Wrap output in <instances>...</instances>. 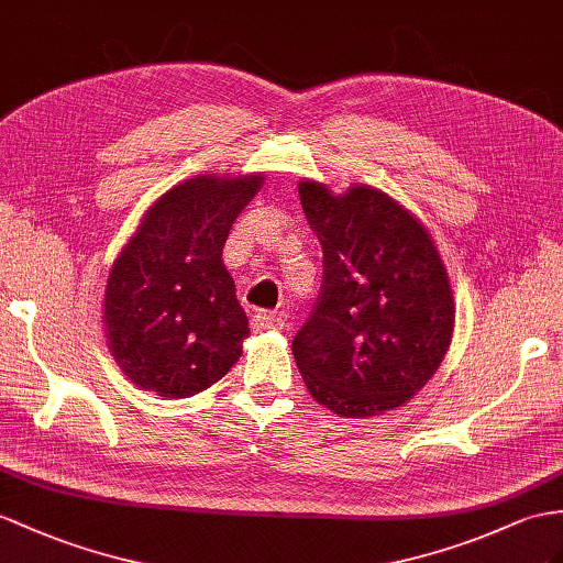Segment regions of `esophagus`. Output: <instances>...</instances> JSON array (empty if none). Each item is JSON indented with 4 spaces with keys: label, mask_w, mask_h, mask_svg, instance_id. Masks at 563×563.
Instances as JSON below:
<instances>
[{
    "label": "esophagus",
    "mask_w": 563,
    "mask_h": 563,
    "mask_svg": "<svg viewBox=\"0 0 563 563\" xmlns=\"http://www.w3.org/2000/svg\"><path fill=\"white\" fill-rule=\"evenodd\" d=\"M253 332H267V329H284V318L279 312H269V310H257L251 318Z\"/></svg>",
    "instance_id": "1"
}]
</instances>
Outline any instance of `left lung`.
<instances>
[{
  "label": "left lung",
  "instance_id": "1",
  "mask_svg": "<svg viewBox=\"0 0 563 563\" xmlns=\"http://www.w3.org/2000/svg\"><path fill=\"white\" fill-rule=\"evenodd\" d=\"M298 196L322 243V286L294 336L296 365L336 416L385 413L424 387L449 349L444 265L418 219L375 188L332 196L303 181Z\"/></svg>",
  "mask_w": 563,
  "mask_h": 563
}]
</instances>
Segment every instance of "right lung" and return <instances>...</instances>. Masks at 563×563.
<instances>
[{
    "label": "right lung",
    "instance_id": "right-lung-1",
    "mask_svg": "<svg viewBox=\"0 0 563 563\" xmlns=\"http://www.w3.org/2000/svg\"><path fill=\"white\" fill-rule=\"evenodd\" d=\"M263 176H198L167 190L123 249L104 291V324L131 382L186 399L239 361L249 318L222 249Z\"/></svg>",
    "mask_w": 563,
    "mask_h": 563
}]
</instances>
